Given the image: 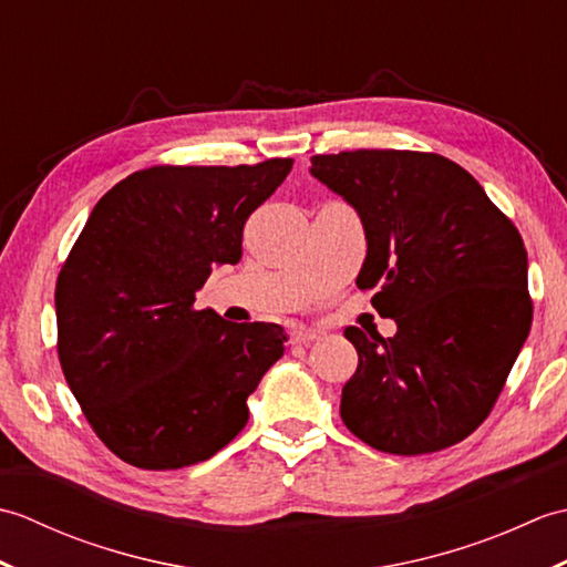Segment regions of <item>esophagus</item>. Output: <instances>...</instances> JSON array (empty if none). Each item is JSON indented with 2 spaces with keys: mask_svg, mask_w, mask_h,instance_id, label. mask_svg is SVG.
<instances>
[{
  "mask_svg": "<svg viewBox=\"0 0 567 567\" xmlns=\"http://www.w3.org/2000/svg\"><path fill=\"white\" fill-rule=\"evenodd\" d=\"M317 339H319V331H315V329H299L292 333V343H297V346H307Z\"/></svg>",
  "mask_w": 567,
  "mask_h": 567,
  "instance_id": "esophagus-1",
  "label": "esophagus"
}]
</instances>
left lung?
<instances>
[{
    "label": "left lung",
    "instance_id": "obj_1",
    "mask_svg": "<svg viewBox=\"0 0 567 567\" xmlns=\"http://www.w3.org/2000/svg\"><path fill=\"white\" fill-rule=\"evenodd\" d=\"M311 175L365 228L360 290L392 339L348 327L358 370L343 384L351 433L394 455L433 453L489 416L532 329L526 248L477 179L439 153L315 155Z\"/></svg>",
    "mask_w": 567,
    "mask_h": 567
}]
</instances>
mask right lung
<instances>
[{
	"instance_id": "1",
	"label": "right lung",
	"mask_w": 567,
	"mask_h": 567,
	"mask_svg": "<svg viewBox=\"0 0 567 567\" xmlns=\"http://www.w3.org/2000/svg\"><path fill=\"white\" fill-rule=\"evenodd\" d=\"M292 158L153 165L94 204L55 285L58 358L84 419L143 470L207 461L248 421V396L285 353L277 323L195 309L214 265H236L248 216Z\"/></svg>"
}]
</instances>
